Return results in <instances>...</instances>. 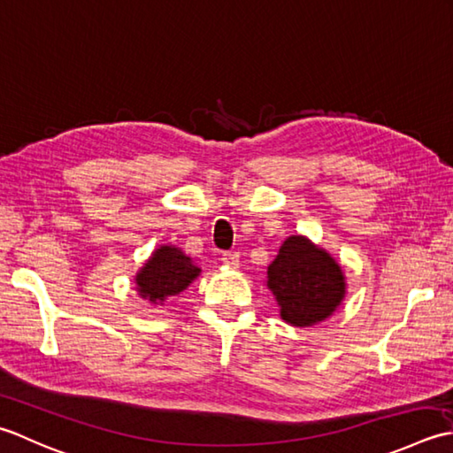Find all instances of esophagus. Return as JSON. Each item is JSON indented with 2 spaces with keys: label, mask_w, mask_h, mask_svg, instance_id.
Wrapping results in <instances>:
<instances>
[{
  "label": "esophagus",
  "mask_w": 453,
  "mask_h": 453,
  "mask_svg": "<svg viewBox=\"0 0 453 453\" xmlns=\"http://www.w3.org/2000/svg\"><path fill=\"white\" fill-rule=\"evenodd\" d=\"M220 260H223V264H226L230 267H236L238 262H240V254L238 252H225Z\"/></svg>",
  "instance_id": "1"
}]
</instances>
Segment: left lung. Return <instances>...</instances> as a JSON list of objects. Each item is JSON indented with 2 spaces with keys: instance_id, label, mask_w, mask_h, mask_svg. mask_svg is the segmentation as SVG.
<instances>
[{
  "instance_id": "1",
  "label": "left lung",
  "mask_w": 453,
  "mask_h": 453,
  "mask_svg": "<svg viewBox=\"0 0 453 453\" xmlns=\"http://www.w3.org/2000/svg\"><path fill=\"white\" fill-rule=\"evenodd\" d=\"M267 289L293 326H312L328 319L344 299V273L330 254L304 236H289L267 267Z\"/></svg>"
}]
</instances>
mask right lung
Here are the masks:
<instances>
[{
	"label": "right lung",
	"mask_w": 453,
	"mask_h": 453,
	"mask_svg": "<svg viewBox=\"0 0 453 453\" xmlns=\"http://www.w3.org/2000/svg\"><path fill=\"white\" fill-rule=\"evenodd\" d=\"M199 267L178 248L160 246L136 275L138 291L152 303L178 295L199 275Z\"/></svg>",
	"instance_id": "obj_1"
}]
</instances>
